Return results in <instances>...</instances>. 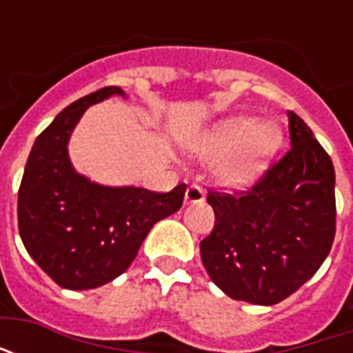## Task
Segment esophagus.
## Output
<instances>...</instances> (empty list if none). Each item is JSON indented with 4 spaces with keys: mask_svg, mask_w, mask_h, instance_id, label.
I'll use <instances>...</instances> for the list:
<instances>
[{
    "mask_svg": "<svg viewBox=\"0 0 353 353\" xmlns=\"http://www.w3.org/2000/svg\"><path fill=\"white\" fill-rule=\"evenodd\" d=\"M204 200V189L200 187V185L192 183L187 192H185V202H189V204H199Z\"/></svg>",
    "mask_w": 353,
    "mask_h": 353,
    "instance_id": "esophagus-1",
    "label": "esophagus"
}]
</instances>
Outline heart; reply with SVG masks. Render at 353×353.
Instances as JSON below:
<instances>
[{"label": "heart", "mask_w": 353, "mask_h": 353, "mask_svg": "<svg viewBox=\"0 0 353 353\" xmlns=\"http://www.w3.org/2000/svg\"><path fill=\"white\" fill-rule=\"evenodd\" d=\"M281 143V132L274 123H259L250 117H232L200 136L196 153L206 159L231 157L221 166L229 183H245L259 174Z\"/></svg>", "instance_id": "b5f03b06"}]
</instances>
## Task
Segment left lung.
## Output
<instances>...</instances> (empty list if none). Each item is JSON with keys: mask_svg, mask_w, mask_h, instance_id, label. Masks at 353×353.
Returning a JSON list of instances; mask_svg holds the SVG:
<instances>
[{"mask_svg": "<svg viewBox=\"0 0 353 353\" xmlns=\"http://www.w3.org/2000/svg\"><path fill=\"white\" fill-rule=\"evenodd\" d=\"M291 147L242 191H208L214 230L200 242L206 272L223 293L281 303L318 272L336 230L334 168L310 126L289 113Z\"/></svg>", "mask_w": 353, "mask_h": 353, "instance_id": "1", "label": "left lung"}]
</instances>
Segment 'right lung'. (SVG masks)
<instances>
[{
	"mask_svg": "<svg viewBox=\"0 0 353 353\" xmlns=\"http://www.w3.org/2000/svg\"><path fill=\"white\" fill-rule=\"evenodd\" d=\"M113 94L103 87L73 101L37 136L19 189V232L30 257L64 289H94L136 259L157 221L176 214L187 185L168 192L103 187L75 174L68 139L88 105Z\"/></svg>",
	"mask_w": 353,
	"mask_h": 353,
	"instance_id": "add662e5",
	"label": "right lung"
}]
</instances>
